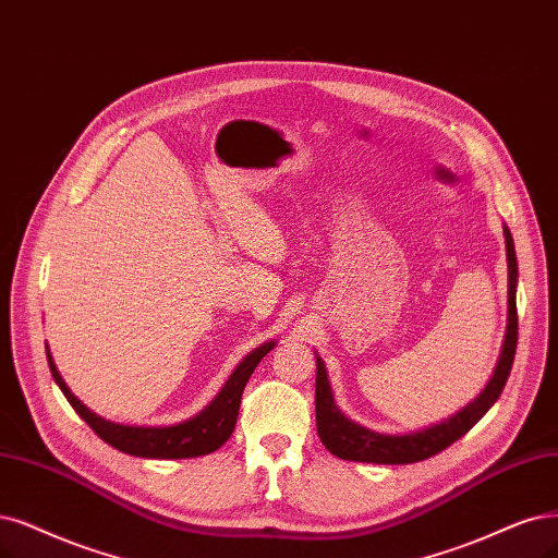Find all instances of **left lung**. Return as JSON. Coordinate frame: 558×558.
<instances>
[{
	"label": "left lung",
	"instance_id": "obj_1",
	"mask_svg": "<svg viewBox=\"0 0 558 558\" xmlns=\"http://www.w3.org/2000/svg\"><path fill=\"white\" fill-rule=\"evenodd\" d=\"M506 236V259H508V326L497 367L485 384L481 393L464 404L456 414L432 423L427 427L404 432V435H386V432L369 429L349 416L336 404L331 381L326 375V365L317 359V381H315V409H317V435L328 452H333L340 460L349 462H367V464H414L427 460L437 452L456 444L460 437L476 425L489 407L499 400L501 390L508 381L510 367L518 349V257H514V243L508 227L504 225Z\"/></svg>",
	"mask_w": 558,
	"mask_h": 558
}]
</instances>
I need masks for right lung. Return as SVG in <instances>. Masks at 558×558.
Wrapping results in <instances>:
<instances>
[{
  "label": "right lung",
  "mask_w": 558,
  "mask_h": 558,
  "mask_svg": "<svg viewBox=\"0 0 558 558\" xmlns=\"http://www.w3.org/2000/svg\"><path fill=\"white\" fill-rule=\"evenodd\" d=\"M274 347H276V340H268L257 349H253V352L234 367V373L218 390V396L206 404L199 414L174 425H123V423H114L98 416L96 411L82 404L71 393V388L59 375L48 347H46V354H48L52 379L61 388V393L66 396V400L75 409V414L85 421L102 441L135 458L183 460V458L209 456V452L218 450L227 439L232 437L243 388L247 379H251V375L255 373L257 363L271 352Z\"/></svg>",
  "instance_id": "obj_1"
}]
</instances>
